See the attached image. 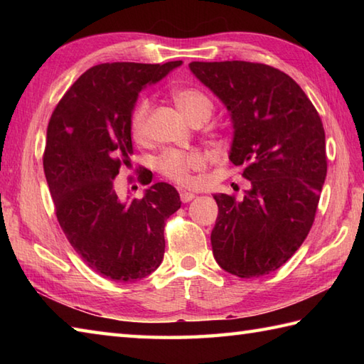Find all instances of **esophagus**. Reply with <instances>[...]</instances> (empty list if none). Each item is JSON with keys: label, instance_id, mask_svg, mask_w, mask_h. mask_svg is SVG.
<instances>
[{"label": "esophagus", "instance_id": "obj_1", "mask_svg": "<svg viewBox=\"0 0 364 364\" xmlns=\"http://www.w3.org/2000/svg\"><path fill=\"white\" fill-rule=\"evenodd\" d=\"M180 198L183 203H189L191 200L196 198V194H192V192H188V191H181L180 192Z\"/></svg>", "mask_w": 364, "mask_h": 364}]
</instances>
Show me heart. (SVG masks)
<instances>
[{
	"label": "heart",
	"instance_id": "1",
	"mask_svg": "<svg viewBox=\"0 0 364 364\" xmlns=\"http://www.w3.org/2000/svg\"><path fill=\"white\" fill-rule=\"evenodd\" d=\"M173 102L180 112L191 123L198 120H208L213 114L211 98L202 90L194 87L176 89L172 94ZM151 103L150 100H141L131 112L129 131L134 141H142L146 134V122H149ZM205 161L196 151H181V150H167L161 154L156 161L159 172L180 186H188L192 183V172L203 168Z\"/></svg>",
	"mask_w": 364,
	"mask_h": 364
}]
</instances>
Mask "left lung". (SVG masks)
Returning <instances> with one entry per match:
<instances>
[{"label": "left lung", "mask_w": 364, "mask_h": 364, "mask_svg": "<svg viewBox=\"0 0 364 364\" xmlns=\"http://www.w3.org/2000/svg\"><path fill=\"white\" fill-rule=\"evenodd\" d=\"M233 123L230 161L250 181L241 202L214 194L218 264L241 278L282 267L310 233L327 176L318 111L291 76L245 60L191 63Z\"/></svg>", "instance_id": "1"}]
</instances>
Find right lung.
<instances>
[{"instance_id": "1", "label": "right lung", "mask_w": 364, "mask_h": 364, "mask_svg": "<svg viewBox=\"0 0 364 364\" xmlns=\"http://www.w3.org/2000/svg\"><path fill=\"white\" fill-rule=\"evenodd\" d=\"M181 64L92 67L67 90L46 129L43 170L59 225L81 259L114 282L142 280L159 267L166 220L181 206L167 183L151 184L142 198H123L115 188L120 167H131L129 119L139 94ZM139 180L151 178L141 168Z\"/></svg>"}]
</instances>
